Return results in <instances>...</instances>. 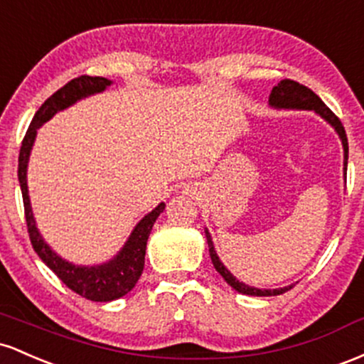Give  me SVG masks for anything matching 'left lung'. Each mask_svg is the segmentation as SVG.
I'll list each match as a JSON object with an SVG mask.
<instances>
[{
    "instance_id": "1",
    "label": "left lung",
    "mask_w": 364,
    "mask_h": 364,
    "mask_svg": "<svg viewBox=\"0 0 364 364\" xmlns=\"http://www.w3.org/2000/svg\"><path fill=\"white\" fill-rule=\"evenodd\" d=\"M270 105L275 106V108H296V109H314L318 115H321L332 125L333 129L337 130V134L342 139V146H344V175H347V156H349V144H347V136L342 122L338 120V117L332 109L326 106L320 97L314 94L311 89L306 87V85L296 82V80L291 79H284L280 80V84H277L275 87L272 89L270 94ZM206 239H208V247H210V256L211 261H213V267L216 268V272L225 279V282L230 287H234L237 292L240 294H247V296H279V294H284L287 291H291L294 285H289V287H282V289H273V291H268V289H256V287H249V285L242 284L232 275L230 272L223 267L222 261L218 259L216 256V251L213 247V242H211V237L206 230Z\"/></svg>"
}]
</instances>
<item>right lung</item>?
Returning a JSON list of instances; mask_svg holds the SVG:
<instances>
[{
    "label": "right lung",
    "instance_id": "right-lung-1",
    "mask_svg": "<svg viewBox=\"0 0 364 364\" xmlns=\"http://www.w3.org/2000/svg\"><path fill=\"white\" fill-rule=\"evenodd\" d=\"M108 79L105 77H91V75H80L72 79L70 82L65 84L63 87L58 89L53 96L48 97L41 108L36 112L32 118L31 125H28L26 137H23L22 146H20L18 154V182L20 189H22L23 199V211H26V222L27 232L31 237V242L34 251L48 267L55 272V275L72 289L73 292L79 296L85 297L89 301H97V303H108V301H115L118 297L125 296L134 289L137 284L139 277L144 270V256H146V244H148V237L151 234L154 222L165 210V203H160L149 215H146L134 232L130 234L127 244L124 249L108 263L100 264V267H75V264L68 263V261L61 259L51 251L50 246L43 240L38 227H36L34 216H32L31 201H28L27 193V161L28 154H31L32 144H34L36 132L44 122H48L60 109H65L67 106L75 103V101L82 100L89 94L105 91L106 85H109Z\"/></svg>",
    "mask_w": 364,
    "mask_h": 364
}]
</instances>
